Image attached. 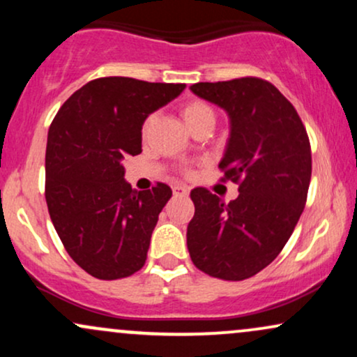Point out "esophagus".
Listing matches in <instances>:
<instances>
[{"label": "esophagus", "mask_w": 357, "mask_h": 357, "mask_svg": "<svg viewBox=\"0 0 357 357\" xmlns=\"http://www.w3.org/2000/svg\"><path fill=\"white\" fill-rule=\"evenodd\" d=\"M173 192H174V196H188L190 195V188L181 186V184H176V186L173 188Z\"/></svg>", "instance_id": "34e87169"}]
</instances>
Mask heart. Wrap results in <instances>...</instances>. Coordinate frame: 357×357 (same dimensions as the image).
I'll use <instances>...</instances> for the list:
<instances>
[{
  "label": "heart",
  "mask_w": 357,
  "mask_h": 357,
  "mask_svg": "<svg viewBox=\"0 0 357 357\" xmlns=\"http://www.w3.org/2000/svg\"><path fill=\"white\" fill-rule=\"evenodd\" d=\"M181 117L183 121L186 122V126L190 127H195L198 122L204 121V119H210L213 116V110L208 104H204L202 100H190V102H184L181 105ZM149 124H151V119H147L144 122V126H142V132H147V129H149ZM188 174H190V171H186Z\"/></svg>",
  "instance_id": "b5f03b06"
}]
</instances>
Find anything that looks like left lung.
<instances>
[{
	"label": "left lung",
	"instance_id": "obj_1",
	"mask_svg": "<svg viewBox=\"0 0 357 357\" xmlns=\"http://www.w3.org/2000/svg\"><path fill=\"white\" fill-rule=\"evenodd\" d=\"M190 89L230 117L221 181L238 184L240 195L227 204L206 188L191 191L188 250L208 275L245 280L275 260L304 211L312 174L309 136L294 105L267 80L198 82Z\"/></svg>",
	"mask_w": 357,
	"mask_h": 357
}]
</instances>
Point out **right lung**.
Here are the masks:
<instances>
[{"label":"right lung","instance_id":"1","mask_svg":"<svg viewBox=\"0 0 357 357\" xmlns=\"http://www.w3.org/2000/svg\"><path fill=\"white\" fill-rule=\"evenodd\" d=\"M184 84L129 77L90 80L61 105L48 129L45 198L72 260L92 277L117 280L144 267L171 188L136 191L122 159L142 153V124Z\"/></svg>","mask_w":357,"mask_h":357}]
</instances>
